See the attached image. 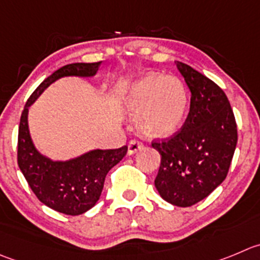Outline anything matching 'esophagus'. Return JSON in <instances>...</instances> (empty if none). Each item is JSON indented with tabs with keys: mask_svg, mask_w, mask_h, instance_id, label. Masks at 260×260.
<instances>
[{
	"mask_svg": "<svg viewBox=\"0 0 260 260\" xmlns=\"http://www.w3.org/2000/svg\"><path fill=\"white\" fill-rule=\"evenodd\" d=\"M143 148V143L139 142V140L137 139H133L128 142L127 144V153L128 154H134V153H137L138 150H140Z\"/></svg>",
	"mask_w": 260,
	"mask_h": 260,
	"instance_id": "esophagus-1",
	"label": "esophagus"
}]
</instances>
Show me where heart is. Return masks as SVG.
Listing matches in <instances>:
<instances>
[{"mask_svg":"<svg viewBox=\"0 0 260 260\" xmlns=\"http://www.w3.org/2000/svg\"><path fill=\"white\" fill-rule=\"evenodd\" d=\"M123 106L140 112L138 126L150 138H166L179 130L187 108V93L180 79L149 74L128 86Z\"/></svg>","mask_w":260,"mask_h":260,"instance_id":"b5f03b06","label":"heart"}]
</instances>
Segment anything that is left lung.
Masks as SVG:
<instances>
[{
    "label": "left lung",
    "mask_w": 260,
    "mask_h": 260,
    "mask_svg": "<svg viewBox=\"0 0 260 260\" xmlns=\"http://www.w3.org/2000/svg\"><path fill=\"white\" fill-rule=\"evenodd\" d=\"M190 91V111L172 137L152 142L160 154L154 185L166 202L190 207L223 182L237 143V126L224 91L214 81L177 61Z\"/></svg>",
    "instance_id": "1"
}]
</instances>
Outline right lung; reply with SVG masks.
Wrapping results in <instances>:
<instances>
[{
    "instance_id": "add662e5",
    "label": "right lung",
    "mask_w": 260,
    "mask_h": 260,
    "mask_svg": "<svg viewBox=\"0 0 260 260\" xmlns=\"http://www.w3.org/2000/svg\"><path fill=\"white\" fill-rule=\"evenodd\" d=\"M101 62L70 63L62 66L33 91L25 103L19 125L17 165L36 197L49 208L69 216H78L95 206L102 192L108 171L117 165L127 152L118 149H95L74 159L52 160L42 155L31 142L28 127L29 107L47 86L63 76H93Z\"/></svg>"
}]
</instances>
